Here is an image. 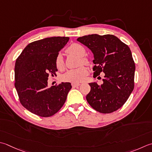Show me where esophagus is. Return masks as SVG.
<instances>
[{"label": "esophagus", "mask_w": 152, "mask_h": 152, "mask_svg": "<svg viewBox=\"0 0 152 152\" xmlns=\"http://www.w3.org/2000/svg\"><path fill=\"white\" fill-rule=\"evenodd\" d=\"M80 86V84H75V83H72V88H76L78 87V86Z\"/></svg>", "instance_id": "esophagus-1"}]
</instances>
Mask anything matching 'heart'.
Listing matches in <instances>:
<instances>
[{"instance_id": "b5f03b06", "label": "heart", "mask_w": 152, "mask_h": 152, "mask_svg": "<svg viewBox=\"0 0 152 152\" xmlns=\"http://www.w3.org/2000/svg\"><path fill=\"white\" fill-rule=\"evenodd\" d=\"M66 53L69 55H76L80 56L79 63L88 64L89 61L87 58L84 56L86 53L85 48L81 45L78 43H72L68 47L66 50ZM55 65L56 67L59 70H62L64 68V62L61 53L56 56L55 57ZM88 74V70L85 66H81L75 69L68 70L62 76V80L64 82H68L70 83H75L78 84L84 80L86 75Z\"/></svg>"}]
</instances>
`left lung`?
<instances>
[{"mask_svg": "<svg viewBox=\"0 0 152 152\" xmlns=\"http://www.w3.org/2000/svg\"><path fill=\"white\" fill-rule=\"evenodd\" d=\"M77 41L94 53V78L105 73L102 86L89 84L91 90L86 96L87 102L102 113L117 111L126 103L134 87L135 63L130 48L110 34L84 35Z\"/></svg>", "mask_w": 152, "mask_h": 152, "instance_id": "8db88e82", "label": "left lung"}]
</instances>
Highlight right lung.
Masks as SVG:
<instances>
[{
	"mask_svg": "<svg viewBox=\"0 0 152 152\" xmlns=\"http://www.w3.org/2000/svg\"><path fill=\"white\" fill-rule=\"evenodd\" d=\"M69 40L68 37H52L31 42L19 55L15 64V83L20 103L32 113L49 117L66 102L70 83L49 88L48 77L56 75L55 57Z\"/></svg>",
	"mask_w": 152,
	"mask_h": 152,
	"instance_id": "1",
	"label": "right lung"
}]
</instances>
